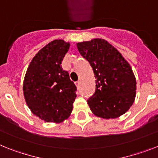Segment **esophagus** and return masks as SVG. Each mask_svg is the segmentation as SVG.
<instances>
[{"instance_id":"esophagus-1","label":"esophagus","mask_w":158,"mask_h":158,"mask_svg":"<svg viewBox=\"0 0 158 158\" xmlns=\"http://www.w3.org/2000/svg\"><path fill=\"white\" fill-rule=\"evenodd\" d=\"M75 84L76 87H79V85H80V81H76V82H75Z\"/></svg>"}]
</instances>
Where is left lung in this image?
I'll return each mask as SVG.
<instances>
[{
	"mask_svg": "<svg viewBox=\"0 0 158 158\" xmlns=\"http://www.w3.org/2000/svg\"><path fill=\"white\" fill-rule=\"evenodd\" d=\"M76 45L81 56L90 63L96 79L95 92L87 100L91 112L104 119L124 114L136 97V78L131 66L103 39L95 38Z\"/></svg>",
	"mask_w": 158,
	"mask_h": 158,
	"instance_id": "obj_1",
	"label": "left lung"
}]
</instances>
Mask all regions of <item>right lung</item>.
I'll return each mask as SVG.
<instances>
[{"label": "right lung", "instance_id": "1", "mask_svg": "<svg viewBox=\"0 0 158 158\" xmlns=\"http://www.w3.org/2000/svg\"><path fill=\"white\" fill-rule=\"evenodd\" d=\"M69 42L55 40L38 52L23 83L25 102L33 114L48 123H62L71 114L76 87L61 67Z\"/></svg>", "mask_w": 158, "mask_h": 158}]
</instances>
